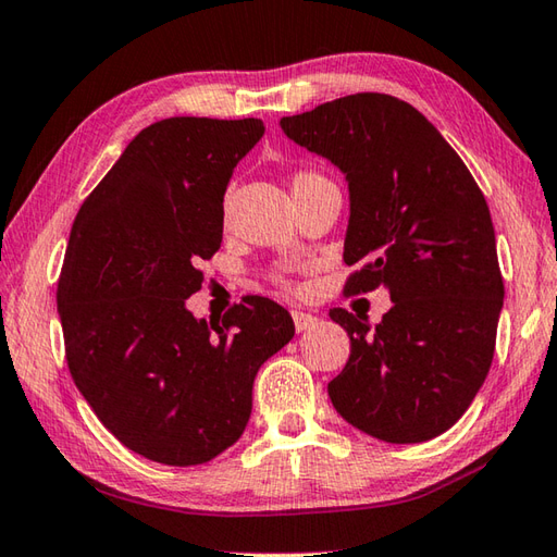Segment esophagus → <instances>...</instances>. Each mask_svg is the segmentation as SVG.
<instances>
[{
	"instance_id": "34e87169",
	"label": "esophagus",
	"mask_w": 557,
	"mask_h": 557,
	"mask_svg": "<svg viewBox=\"0 0 557 557\" xmlns=\"http://www.w3.org/2000/svg\"><path fill=\"white\" fill-rule=\"evenodd\" d=\"M293 324H296L298 332H308L314 327V324H318V318L306 310H293Z\"/></svg>"
}]
</instances>
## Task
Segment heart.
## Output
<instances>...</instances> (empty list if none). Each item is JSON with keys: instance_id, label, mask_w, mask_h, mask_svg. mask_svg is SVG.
<instances>
[{"instance_id": "obj_1", "label": "heart", "mask_w": 557, "mask_h": 557, "mask_svg": "<svg viewBox=\"0 0 557 557\" xmlns=\"http://www.w3.org/2000/svg\"><path fill=\"white\" fill-rule=\"evenodd\" d=\"M312 180H320V176L312 174V172H298L296 176H293V188L306 184V182H312Z\"/></svg>"}]
</instances>
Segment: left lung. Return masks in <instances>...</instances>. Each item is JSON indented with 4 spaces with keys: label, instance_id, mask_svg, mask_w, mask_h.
Listing matches in <instances>:
<instances>
[{
    "label": "left lung",
    "instance_id": "8db88e82",
    "mask_svg": "<svg viewBox=\"0 0 557 557\" xmlns=\"http://www.w3.org/2000/svg\"><path fill=\"white\" fill-rule=\"evenodd\" d=\"M293 143L339 166L349 184L346 293L387 288L369 318L330 310L351 339L330 381L334 409L387 444L429 442L454 426L485 383L505 300L490 208L432 123L391 94H351L286 115Z\"/></svg>",
    "mask_w": 557,
    "mask_h": 557
}]
</instances>
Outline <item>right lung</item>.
I'll use <instances>...</instances> for the list:
<instances>
[{
    "mask_svg": "<svg viewBox=\"0 0 557 557\" xmlns=\"http://www.w3.org/2000/svg\"><path fill=\"white\" fill-rule=\"evenodd\" d=\"M259 119L176 115L128 143L72 223L58 314L72 381L135 454L198 466L243 436L251 385L296 334L278 302L247 296L196 320L198 261L223 243V196Z\"/></svg>",
    "mask_w": 557,
    "mask_h": 557,
    "instance_id": "right-lung-1",
    "label": "right lung"
}]
</instances>
